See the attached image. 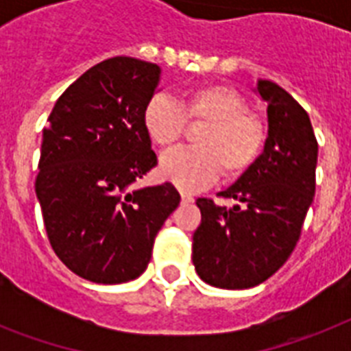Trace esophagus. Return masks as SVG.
Listing matches in <instances>:
<instances>
[{"label":"esophagus","instance_id":"1","mask_svg":"<svg viewBox=\"0 0 351 351\" xmlns=\"http://www.w3.org/2000/svg\"><path fill=\"white\" fill-rule=\"evenodd\" d=\"M180 198H182V202H184V204L195 202V198H193L189 193H180Z\"/></svg>","mask_w":351,"mask_h":351}]
</instances>
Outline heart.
Wrapping results in <instances>:
<instances>
[{"mask_svg":"<svg viewBox=\"0 0 351 351\" xmlns=\"http://www.w3.org/2000/svg\"><path fill=\"white\" fill-rule=\"evenodd\" d=\"M186 121L204 123L195 134L197 147H180L162 154V178L187 193L213 184L224 171L237 178L255 164L262 153L266 131L262 121L247 112L242 96L226 85H204L182 96L156 93L142 109V127L158 147H169L182 136Z\"/></svg>","mask_w":351,"mask_h":351,"instance_id":"1","label":"heart"}]
</instances>
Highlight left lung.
<instances>
[{
  "label": "left lung",
  "mask_w": 351,
  "mask_h": 351,
  "mask_svg": "<svg viewBox=\"0 0 351 351\" xmlns=\"http://www.w3.org/2000/svg\"><path fill=\"white\" fill-rule=\"evenodd\" d=\"M256 93L267 106V138L255 164L220 193L234 206L197 200L193 264L215 288H253L271 277L295 250L315 195L319 145L308 112L269 80H258Z\"/></svg>",
  "instance_id": "left-lung-1"
}]
</instances>
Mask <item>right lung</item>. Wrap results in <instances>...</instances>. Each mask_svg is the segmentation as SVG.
Returning <instances> with one entry per match:
<instances>
[{
  "mask_svg": "<svg viewBox=\"0 0 351 351\" xmlns=\"http://www.w3.org/2000/svg\"><path fill=\"white\" fill-rule=\"evenodd\" d=\"M160 73L136 58L98 63L58 98L43 129L36 197L47 237L58 258L90 282L140 277L180 204L169 182L132 187L156 165L142 109Z\"/></svg>",
  "mask_w": 351,
  "mask_h": 351,
  "instance_id": "add662e5",
  "label": "right lung"
}]
</instances>
